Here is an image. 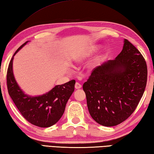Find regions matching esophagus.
Returning <instances> with one entry per match:
<instances>
[{
	"label": "esophagus",
	"instance_id": "34e87169",
	"mask_svg": "<svg viewBox=\"0 0 154 154\" xmlns=\"http://www.w3.org/2000/svg\"><path fill=\"white\" fill-rule=\"evenodd\" d=\"M75 89H80L81 88H82V85H81L80 83H79L78 82H77L75 85Z\"/></svg>",
	"mask_w": 154,
	"mask_h": 154
}]
</instances>
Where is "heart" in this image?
Instances as JSON below:
<instances>
[{
    "label": "heart",
    "instance_id": "b5f03b06",
    "mask_svg": "<svg viewBox=\"0 0 154 154\" xmlns=\"http://www.w3.org/2000/svg\"><path fill=\"white\" fill-rule=\"evenodd\" d=\"M94 52V49L91 50H90V51H89V52H88L85 53V54H82V56H81L80 57H79V59H78V61H81V60H83V59H84V58H85L86 57H89V56H90Z\"/></svg>",
    "mask_w": 154,
    "mask_h": 154
}]
</instances>
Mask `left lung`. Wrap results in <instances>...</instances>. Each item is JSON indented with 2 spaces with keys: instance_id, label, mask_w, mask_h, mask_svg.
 Wrapping results in <instances>:
<instances>
[{
  "instance_id": "obj_1",
  "label": "left lung",
  "mask_w": 154,
  "mask_h": 154,
  "mask_svg": "<svg viewBox=\"0 0 154 154\" xmlns=\"http://www.w3.org/2000/svg\"><path fill=\"white\" fill-rule=\"evenodd\" d=\"M124 42L115 59L94 68L83 85L89 114L105 127L121 124L133 113L147 84L144 57L127 39Z\"/></svg>"
}]
</instances>
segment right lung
<instances>
[{
  "mask_svg": "<svg viewBox=\"0 0 154 154\" xmlns=\"http://www.w3.org/2000/svg\"><path fill=\"white\" fill-rule=\"evenodd\" d=\"M27 42L22 44L14 55ZM13 57L7 69V89L21 115L31 124L39 127H49L57 123L62 117L66 102L74 91L75 81L72 79L63 85H56L48 93L42 96H28L19 88L13 76Z\"/></svg>",
  "mask_w": 154,
  "mask_h": 154,
  "instance_id": "obj_1",
  "label": "right lung"
}]
</instances>
